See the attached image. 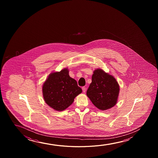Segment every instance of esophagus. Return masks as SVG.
Listing matches in <instances>:
<instances>
[{"mask_svg": "<svg viewBox=\"0 0 158 158\" xmlns=\"http://www.w3.org/2000/svg\"><path fill=\"white\" fill-rule=\"evenodd\" d=\"M82 91L84 93H85V92L86 91V88L85 87H82Z\"/></svg>", "mask_w": 158, "mask_h": 158, "instance_id": "obj_1", "label": "esophagus"}]
</instances>
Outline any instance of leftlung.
<instances>
[{
  "mask_svg": "<svg viewBox=\"0 0 158 158\" xmlns=\"http://www.w3.org/2000/svg\"><path fill=\"white\" fill-rule=\"evenodd\" d=\"M119 90V84L112 76L97 69L93 72L86 94L95 107L104 110L117 104Z\"/></svg>",
  "mask_w": 158,
  "mask_h": 158,
  "instance_id": "8db88e82",
  "label": "left lung"
}]
</instances>
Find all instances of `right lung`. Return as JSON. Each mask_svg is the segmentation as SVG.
<instances>
[{"instance_id": "obj_1", "label": "right lung", "mask_w": 158, "mask_h": 158, "mask_svg": "<svg viewBox=\"0 0 158 158\" xmlns=\"http://www.w3.org/2000/svg\"><path fill=\"white\" fill-rule=\"evenodd\" d=\"M67 69L50 74L43 86L46 103L58 111L65 110L82 92L75 79L71 78Z\"/></svg>"}]
</instances>
